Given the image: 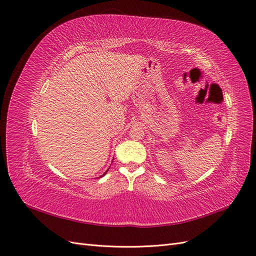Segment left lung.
<instances>
[{
	"label": "left lung",
	"instance_id": "obj_1",
	"mask_svg": "<svg viewBox=\"0 0 256 256\" xmlns=\"http://www.w3.org/2000/svg\"><path fill=\"white\" fill-rule=\"evenodd\" d=\"M222 98H223V96H222Z\"/></svg>",
	"mask_w": 256,
	"mask_h": 256
}]
</instances>
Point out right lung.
<instances>
[{
  "label": "right lung",
  "mask_w": 256,
  "mask_h": 256,
  "mask_svg": "<svg viewBox=\"0 0 256 256\" xmlns=\"http://www.w3.org/2000/svg\"><path fill=\"white\" fill-rule=\"evenodd\" d=\"M109 169H110V168H109ZM109 169H108V170H109ZM108 170H106V172H104V174H102V176H104V174H106V172H108ZM102 176H100V178H102Z\"/></svg>",
  "instance_id": "obj_1"
}]
</instances>
